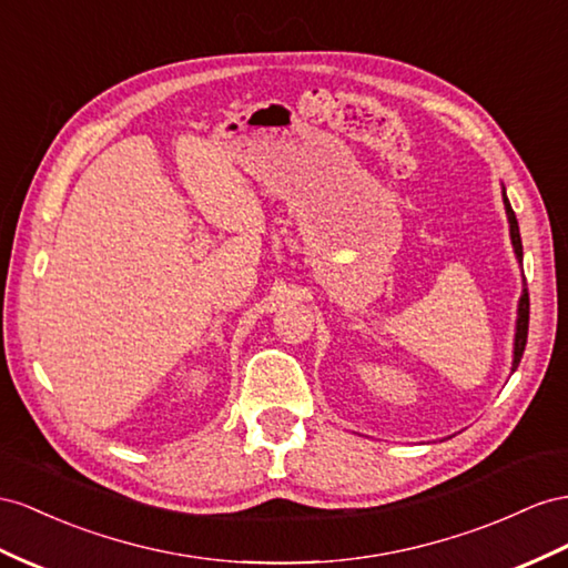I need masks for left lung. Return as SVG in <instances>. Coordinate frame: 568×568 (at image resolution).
I'll use <instances>...</instances> for the list:
<instances>
[{"mask_svg": "<svg viewBox=\"0 0 568 568\" xmlns=\"http://www.w3.org/2000/svg\"><path fill=\"white\" fill-rule=\"evenodd\" d=\"M501 199H504V209H506V217H508V232H511V244H514V254L518 258V264L523 266V244H520V230H518V221L516 213L508 203L506 189L501 184ZM528 316H530V300H528V287H526V278H523V293L518 300V318H516V336H514V362H511V374L518 369V362L523 357V351H526V341H528Z\"/></svg>", "mask_w": 568, "mask_h": 568, "instance_id": "left-lung-1", "label": "left lung"}]
</instances>
